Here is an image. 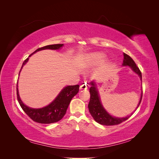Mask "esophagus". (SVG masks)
Instances as JSON below:
<instances>
[{"label":"esophagus","mask_w":159,"mask_h":159,"mask_svg":"<svg viewBox=\"0 0 159 159\" xmlns=\"http://www.w3.org/2000/svg\"><path fill=\"white\" fill-rule=\"evenodd\" d=\"M88 84L87 82H84L83 84H81L80 86V89H86L88 88Z\"/></svg>","instance_id":"34e87169"}]
</instances>
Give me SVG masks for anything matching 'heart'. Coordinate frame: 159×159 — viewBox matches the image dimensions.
<instances>
[{"instance_id":"obj_1","label":"heart","mask_w":159,"mask_h":159,"mask_svg":"<svg viewBox=\"0 0 159 159\" xmlns=\"http://www.w3.org/2000/svg\"><path fill=\"white\" fill-rule=\"evenodd\" d=\"M104 54L102 52L91 53L87 56V61L90 65H98L104 58Z\"/></svg>"}]
</instances>
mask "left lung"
<instances>
[{
    "label": "left lung",
    "mask_w": 159,
    "mask_h": 159,
    "mask_svg": "<svg viewBox=\"0 0 159 159\" xmlns=\"http://www.w3.org/2000/svg\"><path fill=\"white\" fill-rule=\"evenodd\" d=\"M124 59H123V66H128L130 68L132 69V70L135 72L136 74L139 75L140 77L141 80H142V74L141 72L139 70V68L137 66L136 64L134 63L133 60L130 57L129 55L126 54L125 53H123ZM91 86L89 88V93H90V101L88 104V108L89 113H91V116L93 117L95 121L98 122V123L103 125H118L121 123L122 122L126 121L131 116V115H129V116L126 117L119 118V117H115L109 115L105 109L103 108V105L101 103L100 98L98 93V90L96 88L95 84L93 82L90 83ZM143 96V91L141 93V96L139 103L137 105V109L139 107V105H140Z\"/></svg>",
    "instance_id": "8db88e82"
}]
</instances>
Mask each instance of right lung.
Wrapping results in <instances>:
<instances>
[{
  "instance_id": "obj_1",
  "label": "right lung",
  "mask_w": 159,
  "mask_h": 159,
  "mask_svg": "<svg viewBox=\"0 0 159 159\" xmlns=\"http://www.w3.org/2000/svg\"><path fill=\"white\" fill-rule=\"evenodd\" d=\"M63 46V44H58L48 45L44 47H42L34 52L32 54L29 56V57H30L33 54H34V53L38 51L46 49L58 50ZM28 59L29 58L28 57V58H26L24 61L20 71L24 65H25L26 64V62L28 61ZM79 88V85L66 86V87H65L60 91V93L57 95L56 99L53 101L50 104L47 105V106L44 107L40 109L30 108L26 106V105H25L22 103L20 98V96H19L18 94V85L16 88L17 99L19 104H20V107H22L24 111H25L27 114V115H28L29 117L31 119H32L34 121L43 124L53 123L59 121L60 120L63 118V117L66 113L67 109H68L69 106V104L71 102V99L78 93Z\"/></svg>"
}]
</instances>
